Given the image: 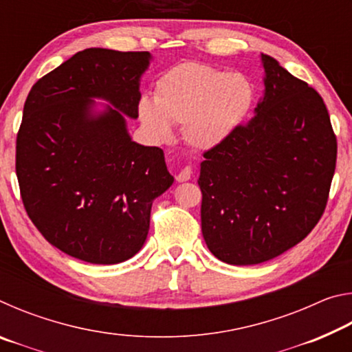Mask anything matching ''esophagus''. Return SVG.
<instances>
[{
	"label": "esophagus",
	"mask_w": 352,
	"mask_h": 352,
	"mask_svg": "<svg viewBox=\"0 0 352 352\" xmlns=\"http://www.w3.org/2000/svg\"><path fill=\"white\" fill-rule=\"evenodd\" d=\"M190 174H192V169L189 168V166H186V168H183L180 172H178L177 174V182H188L189 178H190Z\"/></svg>",
	"instance_id": "34e87169"
}]
</instances>
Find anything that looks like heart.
I'll list each match as a JSON object with an SVG mask.
<instances>
[{"mask_svg":"<svg viewBox=\"0 0 352 352\" xmlns=\"http://www.w3.org/2000/svg\"><path fill=\"white\" fill-rule=\"evenodd\" d=\"M253 102L254 87L247 76L186 62L160 77L155 100L141 99L140 118L160 140L170 138L172 124H183L190 146L212 148L236 132Z\"/></svg>","mask_w":352,"mask_h":352,"instance_id":"heart-1","label":"heart"}]
</instances>
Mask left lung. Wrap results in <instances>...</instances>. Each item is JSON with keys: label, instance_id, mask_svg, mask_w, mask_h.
Returning a JSON list of instances; mask_svg holds the SVG:
<instances>
[{"label": "left lung", "instance_id": "left-lung-1", "mask_svg": "<svg viewBox=\"0 0 352 352\" xmlns=\"http://www.w3.org/2000/svg\"><path fill=\"white\" fill-rule=\"evenodd\" d=\"M264 96L254 118L204 153L201 233L231 265L287 252L311 233L326 208L337 140L320 94L261 54Z\"/></svg>", "mask_w": 352, "mask_h": 352}]
</instances>
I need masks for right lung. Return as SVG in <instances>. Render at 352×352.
Segmentation results:
<instances>
[{
	"instance_id": "right-lung-1",
	"label": "right lung",
	"mask_w": 352,
	"mask_h": 352,
	"mask_svg": "<svg viewBox=\"0 0 352 352\" xmlns=\"http://www.w3.org/2000/svg\"><path fill=\"white\" fill-rule=\"evenodd\" d=\"M151 52L88 47L31 88L16 135L23 205L51 245L119 264L144 245L153 200L174 183L160 147L132 141ZM94 98L109 106L96 110Z\"/></svg>"
}]
</instances>
